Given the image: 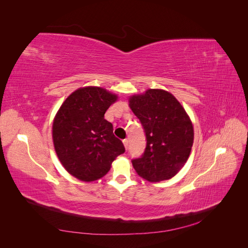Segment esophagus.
<instances>
[{"label": "esophagus", "instance_id": "esophagus-1", "mask_svg": "<svg viewBox=\"0 0 248 248\" xmlns=\"http://www.w3.org/2000/svg\"><path fill=\"white\" fill-rule=\"evenodd\" d=\"M123 144H124V147L127 149L128 148V144H129V141H128V140L127 139H125V140H123Z\"/></svg>", "mask_w": 248, "mask_h": 248}]
</instances>
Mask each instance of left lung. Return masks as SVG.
Returning <instances> with one entry per match:
<instances>
[{
	"instance_id": "left-lung-1",
	"label": "left lung",
	"mask_w": 248,
	"mask_h": 248,
	"mask_svg": "<svg viewBox=\"0 0 248 248\" xmlns=\"http://www.w3.org/2000/svg\"><path fill=\"white\" fill-rule=\"evenodd\" d=\"M129 107L142 125L147 145L132 159L138 175L151 182L174 177L188 159L193 126L180 102L168 91L149 89L129 98Z\"/></svg>"
}]
</instances>
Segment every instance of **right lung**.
<instances>
[{"label":"right lung","instance_id":"obj_1","mask_svg":"<svg viewBox=\"0 0 248 248\" xmlns=\"http://www.w3.org/2000/svg\"><path fill=\"white\" fill-rule=\"evenodd\" d=\"M118 96L100 87L79 88L67 97L52 123L56 153L73 177L91 182L106 176L116 157L125 152L104 119Z\"/></svg>","mask_w":248,"mask_h":248}]
</instances>
